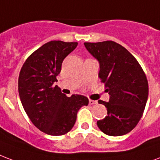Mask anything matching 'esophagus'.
I'll use <instances>...</instances> for the list:
<instances>
[{
	"instance_id": "1",
	"label": "esophagus",
	"mask_w": 160,
	"mask_h": 160,
	"mask_svg": "<svg viewBox=\"0 0 160 160\" xmlns=\"http://www.w3.org/2000/svg\"><path fill=\"white\" fill-rule=\"evenodd\" d=\"M89 103H90V105H96L97 104V102L96 101H93V100H90Z\"/></svg>"
}]
</instances>
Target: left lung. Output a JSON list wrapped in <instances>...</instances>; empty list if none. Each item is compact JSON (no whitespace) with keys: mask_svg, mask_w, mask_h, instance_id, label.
I'll return each mask as SVG.
<instances>
[{"mask_svg":"<svg viewBox=\"0 0 160 160\" xmlns=\"http://www.w3.org/2000/svg\"><path fill=\"white\" fill-rule=\"evenodd\" d=\"M85 48L99 62V78L105 83L109 102L100 100L107 116L97 121L100 130L109 136L128 133L142 118L148 96L146 75L137 59L113 41L85 42Z\"/></svg>","mask_w":160,"mask_h":160,"instance_id":"obj_1","label":"left lung"}]
</instances>
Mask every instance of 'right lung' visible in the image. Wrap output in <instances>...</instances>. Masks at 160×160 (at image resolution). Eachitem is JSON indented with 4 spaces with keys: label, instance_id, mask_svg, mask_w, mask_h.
Here are the masks:
<instances>
[{
    "label": "right lung",
    "instance_id": "right-lung-1",
    "mask_svg": "<svg viewBox=\"0 0 160 160\" xmlns=\"http://www.w3.org/2000/svg\"><path fill=\"white\" fill-rule=\"evenodd\" d=\"M78 42L51 41L27 58L18 78V92L32 122L48 135L60 136L74 127L77 112L89 100L81 95L66 96L55 85L64 58Z\"/></svg>",
    "mask_w": 160,
    "mask_h": 160
}]
</instances>
